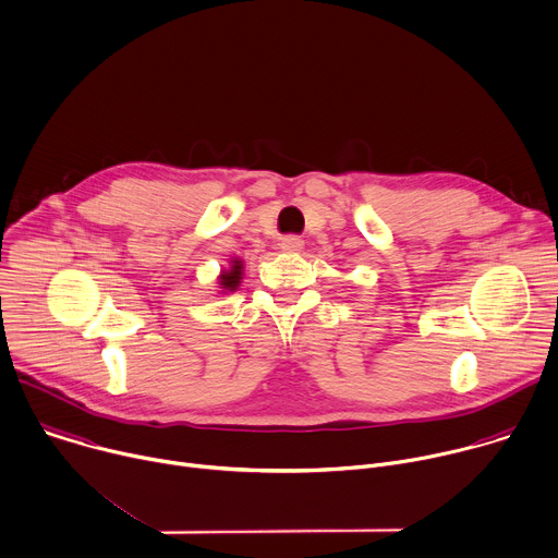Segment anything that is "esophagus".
<instances>
[{"instance_id": "obj_1", "label": "esophagus", "mask_w": 558, "mask_h": 558, "mask_svg": "<svg viewBox=\"0 0 558 558\" xmlns=\"http://www.w3.org/2000/svg\"><path fill=\"white\" fill-rule=\"evenodd\" d=\"M304 247V241L300 239V236H284L282 241H280V250L282 252H289V254H295V252H300Z\"/></svg>"}]
</instances>
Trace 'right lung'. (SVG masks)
Listing matches in <instances>:
<instances>
[{
  "label": "right lung",
  "instance_id": "obj_1",
  "mask_svg": "<svg viewBox=\"0 0 558 558\" xmlns=\"http://www.w3.org/2000/svg\"><path fill=\"white\" fill-rule=\"evenodd\" d=\"M243 265H245V263H243L241 258H230V265L221 269V274H219V278H217L221 293H232V291H236V289L241 287L243 271H245Z\"/></svg>",
  "mask_w": 558,
  "mask_h": 558
}]
</instances>
